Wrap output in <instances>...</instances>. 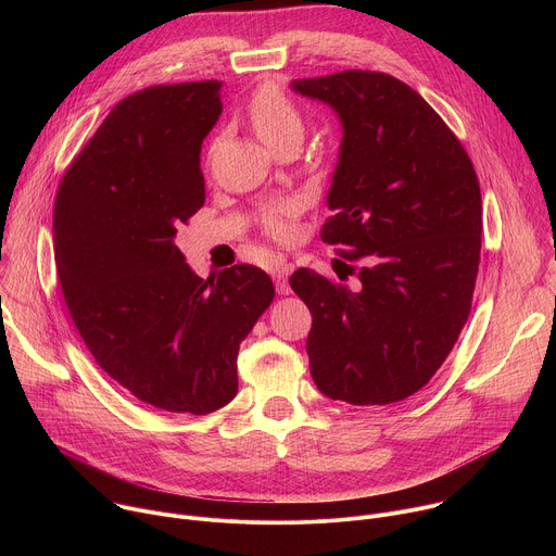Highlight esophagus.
I'll use <instances>...</instances> for the list:
<instances>
[{
	"instance_id": "obj_1",
	"label": "esophagus",
	"mask_w": 556,
	"mask_h": 556,
	"mask_svg": "<svg viewBox=\"0 0 556 556\" xmlns=\"http://www.w3.org/2000/svg\"><path fill=\"white\" fill-rule=\"evenodd\" d=\"M270 270H273V279H275V283H277V292L288 294V292H290L288 275L294 270V264H290V262H286V260H279V262L273 264Z\"/></svg>"
}]
</instances>
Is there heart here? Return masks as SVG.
<instances>
[{"mask_svg": "<svg viewBox=\"0 0 556 556\" xmlns=\"http://www.w3.org/2000/svg\"><path fill=\"white\" fill-rule=\"evenodd\" d=\"M249 116L260 138L273 149H279L281 144L292 140L301 142L303 138L305 118L299 105L277 84H266L255 92L249 105ZM294 213H296L294 202L290 200L275 202L264 208V215H262L264 228L273 237L286 240V237H290L294 230Z\"/></svg>", "mask_w": 556, "mask_h": 556, "instance_id": "heart-1", "label": "heart"}]
</instances>
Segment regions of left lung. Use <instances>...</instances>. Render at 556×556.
<instances>
[{"label": "left lung", "mask_w": 556, "mask_h": 556, "mask_svg": "<svg viewBox=\"0 0 556 556\" xmlns=\"http://www.w3.org/2000/svg\"><path fill=\"white\" fill-rule=\"evenodd\" d=\"M337 110L343 142L321 240L356 286L309 268V374L332 401L401 403L420 391L468 321L482 251L478 174L440 114L399 78L345 70L292 84Z\"/></svg>", "instance_id": "obj_1"}]
</instances>
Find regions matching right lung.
<instances>
[{
  "label": "right lung",
  "instance_id": "add662e5",
  "mask_svg": "<svg viewBox=\"0 0 556 556\" xmlns=\"http://www.w3.org/2000/svg\"><path fill=\"white\" fill-rule=\"evenodd\" d=\"M222 81L151 86L123 99L65 172L52 215L72 321L136 401L206 416L237 393V352L275 299L237 264L198 277L174 244L204 204L200 149Z\"/></svg>",
  "mask_w": 556,
  "mask_h": 556
}]
</instances>
